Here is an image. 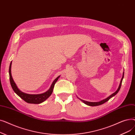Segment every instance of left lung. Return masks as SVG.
I'll return each mask as SVG.
<instances>
[{
    "instance_id": "left-lung-1",
    "label": "left lung",
    "mask_w": 135,
    "mask_h": 135,
    "mask_svg": "<svg viewBox=\"0 0 135 135\" xmlns=\"http://www.w3.org/2000/svg\"><path fill=\"white\" fill-rule=\"evenodd\" d=\"M124 73H123V77L121 79V81H120V85H119V86L118 89V90L115 92V93H113V94H112L111 95H110L108 97L106 98L105 99H104L103 100H102L100 102H88V101H84L83 100H80L81 101H83L85 104H86L88 105H90V106H97V105H101V104H102L103 103H104L105 102H107L110 98H111L112 97L114 96L118 93L119 92V90L120 89V88H121V86H122V81H123V78H124Z\"/></svg>"
}]
</instances>
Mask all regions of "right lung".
I'll use <instances>...</instances> for the list:
<instances>
[{
    "instance_id": "right-lung-1",
    "label": "right lung",
    "mask_w": 135,
    "mask_h": 135,
    "mask_svg": "<svg viewBox=\"0 0 135 135\" xmlns=\"http://www.w3.org/2000/svg\"><path fill=\"white\" fill-rule=\"evenodd\" d=\"M11 63L12 62H11L10 67H9V76H10V84L11 85V87L14 91V92L18 96H20L21 98L25 102L28 103H33V104H39L42 102H43L44 101H45L46 99L50 97L52 93L53 89L55 86V84L56 82L57 81L59 78L60 76H59L58 77H57L53 81L51 86L50 88L49 89V90H47L45 93L43 94H37V95H31V94H28L23 93V92L21 91L17 87L15 83L14 82L12 77L11 75Z\"/></svg>"
}]
</instances>
